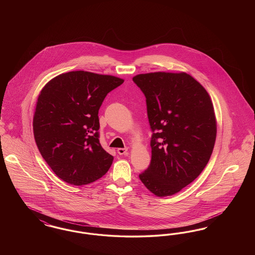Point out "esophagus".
<instances>
[{"label":"esophagus","instance_id":"obj_1","mask_svg":"<svg viewBox=\"0 0 255 255\" xmlns=\"http://www.w3.org/2000/svg\"><path fill=\"white\" fill-rule=\"evenodd\" d=\"M127 151H128L127 148H119V149H118V153H119L120 155H125V154H127Z\"/></svg>","mask_w":255,"mask_h":255}]
</instances>
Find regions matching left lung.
I'll return each mask as SVG.
<instances>
[{
  "label": "left lung",
  "mask_w": 255,
  "mask_h": 255,
  "mask_svg": "<svg viewBox=\"0 0 255 255\" xmlns=\"http://www.w3.org/2000/svg\"><path fill=\"white\" fill-rule=\"evenodd\" d=\"M133 81L145 96L153 132L151 162L139 179L158 197L176 194L202 173L212 154L217 133L212 101L187 73H141Z\"/></svg>",
  "instance_id": "left-lung-1"
}]
</instances>
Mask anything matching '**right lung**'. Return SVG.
Wrapping results in <instances>:
<instances>
[{
	"label": "right lung",
	"mask_w": 255,
	"mask_h": 255,
	"mask_svg": "<svg viewBox=\"0 0 255 255\" xmlns=\"http://www.w3.org/2000/svg\"><path fill=\"white\" fill-rule=\"evenodd\" d=\"M122 78L75 71L52 78L42 89L33 117L37 147L49 167L73 185L94 182L114 157L99 143L98 110Z\"/></svg>",
	"instance_id": "obj_1"
}]
</instances>
